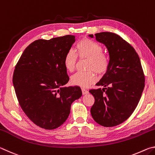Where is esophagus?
<instances>
[{"instance_id": "obj_1", "label": "esophagus", "mask_w": 155, "mask_h": 155, "mask_svg": "<svg viewBox=\"0 0 155 155\" xmlns=\"http://www.w3.org/2000/svg\"><path fill=\"white\" fill-rule=\"evenodd\" d=\"M81 90H82V93H83V95H85V94H87L89 93V91L87 90H86L85 89H83V88Z\"/></svg>"}]
</instances>
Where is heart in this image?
Listing matches in <instances>:
<instances>
[{
  "instance_id": "b5f03b06",
  "label": "heart",
  "mask_w": 155,
  "mask_h": 155,
  "mask_svg": "<svg viewBox=\"0 0 155 155\" xmlns=\"http://www.w3.org/2000/svg\"><path fill=\"white\" fill-rule=\"evenodd\" d=\"M103 48L98 44L89 39H83L76 46L77 55L80 58L87 59V70H92L100 75L105 73L108 69L109 61L105 54L102 52ZM77 63V56L74 51H69L65 54L64 59V66L68 71L73 72ZM97 77L91 70L87 72H78L71 77L72 85L81 87H87L95 83Z\"/></svg>"
}]
</instances>
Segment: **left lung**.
<instances>
[{
    "mask_svg": "<svg viewBox=\"0 0 155 155\" xmlns=\"http://www.w3.org/2000/svg\"><path fill=\"white\" fill-rule=\"evenodd\" d=\"M103 44L108 51L109 64L91 90L95 102L91 108L93 119L104 127L122 124L133 114L142 94L145 78L140 59L135 49L117 34L101 32L89 35Z\"/></svg>",
    "mask_w": 155,
    "mask_h": 155,
    "instance_id": "1",
    "label": "left lung"
}]
</instances>
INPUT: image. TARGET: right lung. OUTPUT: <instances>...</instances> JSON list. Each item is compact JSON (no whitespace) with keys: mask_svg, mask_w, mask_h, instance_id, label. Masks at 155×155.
<instances>
[{"mask_svg":"<svg viewBox=\"0 0 155 155\" xmlns=\"http://www.w3.org/2000/svg\"><path fill=\"white\" fill-rule=\"evenodd\" d=\"M74 35L38 40L28 45L15 65L13 84L23 111L34 124L52 130L65 122L71 104L82 96L69 81L64 64Z\"/></svg>","mask_w":155,"mask_h":155,"instance_id":"right-lung-1","label":"right lung"}]
</instances>
